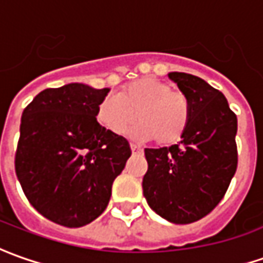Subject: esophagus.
Masks as SVG:
<instances>
[{"mask_svg":"<svg viewBox=\"0 0 263 263\" xmlns=\"http://www.w3.org/2000/svg\"><path fill=\"white\" fill-rule=\"evenodd\" d=\"M131 149L132 153H141V151H142V149H141L138 145H135V144H131Z\"/></svg>","mask_w":263,"mask_h":263,"instance_id":"esophagus-1","label":"esophagus"}]
</instances>
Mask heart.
<instances>
[{"mask_svg": "<svg viewBox=\"0 0 263 263\" xmlns=\"http://www.w3.org/2000/svg\"><path fill=\"white\" fill-rule=\"evenodd\" d=\"M99 124L115 135L134 129L139 139H153L157 145H171L180 141L190 121V102L171 85L157 78L134 80L119 92L106 96L96 109Z\"/></svg>", "mask_w": 263, "mask_h": 263, "instance_id": "obj_1", "label": "heart"}]
</instances>
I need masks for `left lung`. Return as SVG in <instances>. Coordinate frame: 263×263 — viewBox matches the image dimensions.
Masks as SVG:
<instances>
[{
    "label": "left lung",
    "mask_w": 263,
    "mask_h": 263,
    "mask_svg": "<svg viewBox=\"0 0 263 263\" xmlns=\"http://www.w3.org/2000/svg\"><path fill=\"white\" fill-rule=\"evenodd\" d=\"M168 78L190 102V121L178 144L145 148L142 190L155 213L187 224L219 204L236 173L237 118L224 95L203 79L181 71Z\"/></svg>",
    "instance_id": "1"
}]
</instances>
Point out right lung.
Segmentation results:
<instances>
[{
  "instance_id": "add662e5",
  "label": "right lung",
  "mask_w": 263,
  "mask_h": 263,
  "mask_svg": "<svg viewBox=\"0 0 263 263\" xmlns=\"http://www.w3.org/2000/svg\"><path fill=\"white\" fill-rule=\"evenodd\" d=\"M109 93L83 83L44 89L24 109L15 174L46 219L80 228L108 206L112 184L131 157L128 141L96 121Z\"/></svg>"
}]
</instances>
